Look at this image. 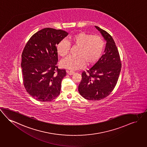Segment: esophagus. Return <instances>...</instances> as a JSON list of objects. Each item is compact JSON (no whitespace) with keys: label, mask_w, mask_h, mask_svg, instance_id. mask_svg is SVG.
<instances>
[{"label":"esophagus","mask_w":147,"mask_h":147,"mask_svg":"<svg viewBox=\"0 0 147 147\" xmlns=\"http://www.w3.org/2000/svg\"><path fill=\"white\" fill-rule=\"evenodd\" d=\"M67 73L70 75V76H71V75H73V74H75V72L74 71H71V70H68L67 71Z\"/></svg>","instance_id":"esophagus-1"}]
</instances>
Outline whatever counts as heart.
Listing matches in <instances>:
<instances>
[{
    "label": "heart",
    "mask_w": 147,
    "mask_h": 147,
    "mask_svg": "<svg viewBox=\"0 0 147 147\" xmlns=\"http://www.w3.org/2000/svg\"><path fill=\"white\" fill-rule=\"evenodd\" d=\"M79 47L77 57L68 56L61 61V66L70 70L83 68L88 64H92L101 57L105 44L99 36H93L85 32H80L70 36L68 40H61L57 47V52L61 57H65L69 52L70 44Z\"/></svg>",
    "instance_id": "obj_1"
}]
</instances>
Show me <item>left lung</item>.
<instances>
[{
    "mask_svg": "<svg viewBox=\"0 0 147 147\" xmlns=\"http://www.w3.org/2000/svg\"><path fill=\"white\" fill-rule=\"evenodd\" d=\"M95 27L107 42L104 54L93 67L83 71L78 86L80 94L90 100L102 99L111 93L121 67L119 54L112 36L99 27Z\"/></svg>",
    "mask_w": 147,
    "mask_h": 147,
    "instance_id": "obj_1",
    "label": "left lung"
}]
</instances>
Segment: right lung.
<instances>
[{"label":"right lung","instance_id":"right-lung-1","mask_svg":"<svg viewBox=\"0 0 147 147\" xmlns=\"http://www.w3.org/2000/svg\"><path fill=\"white\" fill-rule=\"evenodd\" d=\"M68 35L62 30L44 28L29 39L24 48L21 62L24 86L38 101H51L60 94L66 71L57 66V46Z\"/></svg>","mask_w":147,"mask_h":147}]
</instances>
